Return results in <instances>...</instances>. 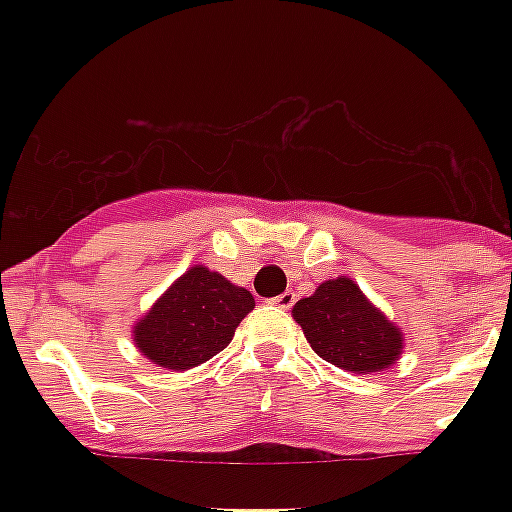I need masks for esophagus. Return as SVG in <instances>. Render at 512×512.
<instances>
[{"instance_id":"1","label":"esophagus","mask_w":512,"mask_h":512,"mask_svg":"<svg viewBox=\"0 0 512 512\" xmlns=\"http://www.w3.org/2000/svg\"><path fill=\"white\" fill-rule=\"evenodd\" d=\"M297 295L292 292V289H287V292H281L279 297H273V305H279V308H284V311H289L292 305H295Z\"/></svg>"}]
</instances>
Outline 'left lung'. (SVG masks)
Segmentation results:
<instances>
[{
    "instance_id": "obj_1",
    "label": "left lung",
    "mask_w": 512,
    "mask_h": 512,
    "mask_svg": "<svg viewBox=\"0 0 512 512\" xmlns=\"http://www.w3.org/2000/svg\"><path fill=\"white\" fill-rule=\"evenodd\" d=\"M292 316L311 348L348 372H380L401 356V332L350 279L324 281L311 297L297 300Z\"/></svg>"
}]
</instances>
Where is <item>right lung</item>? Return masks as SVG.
<instances>
[{
    "label": "right lung",
    "mask_w": 512,
    "mask_h": 512,
    "mask_svg": "<svg viewBox=\"0 0 512 512\" xmlns=\"http://www.w3.org/2000/svg\"><path fill=\"white\" fill-rule=\"evenodd\" d=\"M252 308L247 289L196 265L138 321L135 345L154 364L183 372L217 356Z\"/></svg>",
    "instance_id": "1"
}]
</instances>
